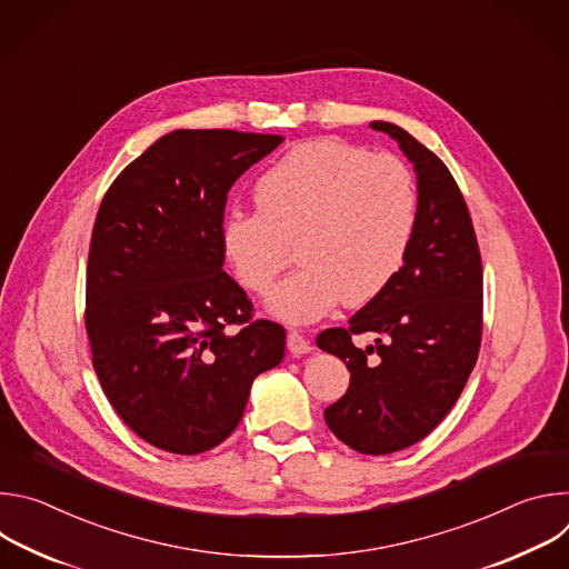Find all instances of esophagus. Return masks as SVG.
<instances>
[{"mask_svg": "<svg viewBox=\"0 0 569 569\" xmlns=\"http://www.w3.org/2000/svg\"><path fill=\"white\" fill-rule=\"evenodd\" d=\"M312 347H310V342L299 333V331H290L288 333V351L292 353V356H303V353H308Z\"/></svg>", "mask_w": 569, "mask_h": 569, "instance_id": "obj_1", "label": "esophagus"}]
</instances>
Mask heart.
Returning <instances> with one entry per match:
<instances>
[{"label":"heart","instance_id":"heart-1","mask_svg":"<svg viewBox=\"0 0 569 569\" xmlns=\"http://www.w3.org/2000/svg\"><path fill=\"white\" fill-rule=\"evenodd\" d=\"M254 202L227 211L222 257L242 288L268 295L297 246L301 268L268 301L290 323L378 297L408 259L419 218L417 182L402 159L333 137L279 157L259 176Z\"/></svg>","mask_w":569,"mask_h":569}]
</instances>
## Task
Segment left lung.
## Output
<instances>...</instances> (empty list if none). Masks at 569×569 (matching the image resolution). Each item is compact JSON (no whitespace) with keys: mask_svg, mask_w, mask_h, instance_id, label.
Instances as JSON below:
<instances>
[{"mask_svg":"<svg viewBox=\"0 0 569 569\" xmlns=\"http://www.w3.org/2000/svg\"><path fill=\"white\" fill-rule=\"evenodd\" d=\"M417 171L419 218L393 281L349 327L327 329L317 347L338 356L351 382L323 410L331 432L362 455H389L428 437L452 410L481 345V257L466 200L443 161L402 128L373 121ZM373 332L360 350L356 335Z\"/></svg>","mask_w":569,"mask_h":569,"instance_id":"obj_1","label":"left lung"}]
</instances>
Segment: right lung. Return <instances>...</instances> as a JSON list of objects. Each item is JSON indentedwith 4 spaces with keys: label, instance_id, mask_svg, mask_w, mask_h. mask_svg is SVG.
I'll return each instance as SVG.
<instances>
[{
    "label": "right lung",
    "instance_id": "right-lung-1",
    "mask_svg": "<svg viewBox=\"0 0 569 569\" xmlns=\"http://www.w3.org/2000/svg\"><path fill=\"white\" fill-rule=\"evenodd\" d=\"M281 141L173 130L130 161L99 207L86 286L92 365L123 423L159 450L222 443L254 378L283 360L286 329L254 319L220 248L231 184Z\"/></svg>",
    "mask_w": 569,
    "mask_h": 569
}]
</instances>
